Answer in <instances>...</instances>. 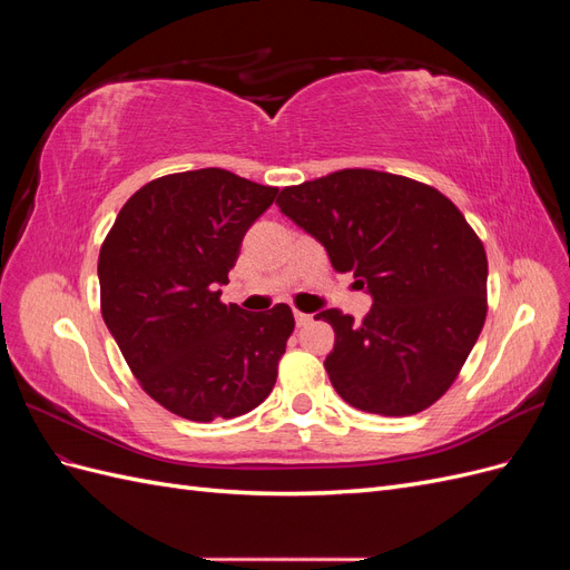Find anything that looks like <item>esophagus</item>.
Returning a JSON list of instances; mask_svg holds the SVG:
<instances>
[{"label": "esophagus", "instance_id": "obj_1", "mask_svg": "<svg viewBox=\"0 0 570 570\" xmlns=\"http://www.w3.org/2000/svg\"><path fill=\"white\" fill-rule=\"evenodd\" d=\"M295 321H297V325L302 327V325H308L314 321V316L312 314H302V312H295Z\"/></svg>", "mask_w": 570, "mask_h": 570}]
</instances>
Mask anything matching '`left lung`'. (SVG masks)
Here are the masks:
<instances>
[{"mask_svg": "<svg viewBox=\"0 0 570 570\" xmlns=\"http://www.w3.org/2000/svg\"><path fill=\"white\" fill-rule=\"evenodd\" d=\"M278 206L373 297L361 323L316 316L335 331L325 371L337 394L381 416L435 404L488 314V256L463 214L435 187L368 168L285 187Z\"/></svg>", "mask_w": 570, "mask_h": 570, "instance_id": "left-lung-1", "label": "left lung"}]
</instances>
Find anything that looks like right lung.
I'll return each mask as SVG.
<instances>
[{"label": "right lung", "mask_w": 570, "mask_h": 570, "mask_svg": "<svg viewBox=\"0 0 570 570\" xmlns=\"http://www.w3.org/2000/svg\"><path fill=\"white\" fill-rule=\"evenodd\" d=\"M278 187L223 168L147 183L99 252L101 316L142 390L170 413L209 423L256 409L278 377L295 316L220 302L252 223Z\"/></svg>", "instance_id": "obj_1"}]
</instances>
